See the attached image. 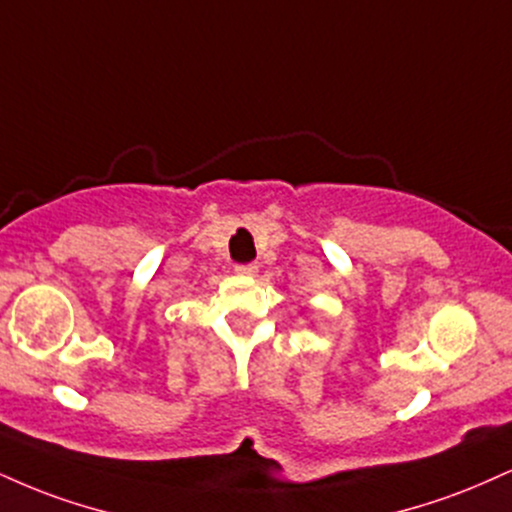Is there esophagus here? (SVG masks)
<instances>
[{
	"label": "esophagus",
	"instance_id": "esophagus-1",
	"mask_svg": "<svg viewBox=\"0 0 512 512\" xmlns=\"http://www.w3.org/2000/svg\"><path fill=\"white\" fill-rule=\"evenodd\" d=\"M236 272L240 276H255L257 274V264L255 262H248V264H238Z\"/></svg>",
	"mask_w": 512,
	"mask_h": 512
}]
</instances>
